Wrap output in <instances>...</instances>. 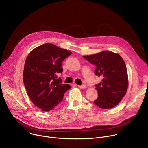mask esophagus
I'll return each mask as SVG.
<instances>
[{
    "label": "esophagus",
    "mask_w": 148,
    "mask_h": 148,
    "mask_svg": "<svg viewBox=\"0 0 148 148\" xmlns=\"http://www.w3.org/2000/svg\"><path fill=\"white\" fill-rule=\"evenodd\" d=\"M77 86H78V87H79V88H85L86 87V85H84V84H83V85H81V86L78 85Z\"/></svg>",
    "instance_id": "34e87169"
}]
</instances>
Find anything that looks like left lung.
I'll return each instance as SVG.
<instances>
[{
  "label": "left lung",
  "mask_w": 148,
  "mask_h": 148,
  "mask_svg": "<svg viewBox=\"0 0 148 148\" xmlns=\"http://www.w3.org/2000/svg\"><path fill=\"white\" fill-rule=\"evenodd\" d=\"M83 58L96 66L95 74L103 78L101 82L96 84L98 97L94 103L103 109L114 107L125 95L128 88L127 70L122 57L104 51Z\"/></svg>",
  "instance_id": "obj_1"
}]
</instances>
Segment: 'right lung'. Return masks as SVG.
I'll return each instance as SVG.
<instances>
[{"mask_svg":"<svg viewBox=\"0 0 148 148\" xmlns=\"http://www.w3.org/2000/svg\"><path fill=\"white\" fill-rule=\"evenodd\" d=\"M72 52L49 43L37 47L26 58L23 82L27 95L41 110L49 111L63 99L71 86L62 84L56 73H62V62Z\"/></svg>","mask_w":148,"mask_h":148,"instance_id":"obj_1","label":"right lung"}]
</instances>
